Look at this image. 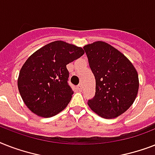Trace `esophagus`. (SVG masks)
Segmentation results:
<instances>
[{
    "instance_id": "34e87169",
    "label": "esophagus",
    "mask_w": 155,
    "mask_h": 155,
    "mask_svg": "<svg viewBox=\"0 0 155 155\" xmlns=\"http://www.w3.org/2000/svg\"><path fill=\"white\" fill-rule=\"evenodd\" d=\"M77 89L79 90L80 92H81V91H82V90H83V85H82V84H80L78 85V86H77Z\"/></svg>"
}]
</instances>
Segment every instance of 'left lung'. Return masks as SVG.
<instances>
[{"mask_svg": "<svg viewBox=\"0 0 155 155\" xmlns=\"http://www.w3.org/2000/svg\"><path fill=\"white\" fill-rule=\"evenodd\" d=\"M96 79V93L87 104L106 119L117 117L132 105L139 80L131 62L118 50L98 41L84 47Z\"/></svg>", "mask_w": 155, "mask_h": 155, "instance_id": "left-lung-1", "label": "left lung"}]
</instances>
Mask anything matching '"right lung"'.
Here are the masks:
<instances>
[{"mask_svg": "<svg viewBox=\"0 0 155 155\" xmlns=\"http://www.w3.org/2000/svg\"><path fill=\"white\" fill-rule=\"evenodd\" d=\"M84 54L63 41L46 45L31 54L21 68L18 90L31 112L51 117L68 106L74 92L68 84L67 65Z\"/></svg>", "mask_w": 155, "mask_h": 155, "instance_id": "1", "label": "right lung"}]
</instances>
